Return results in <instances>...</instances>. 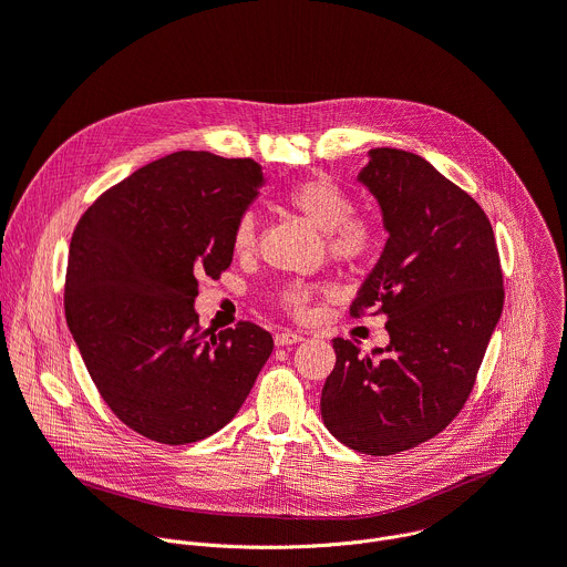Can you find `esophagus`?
<instances>
[{"instance_id":"1","label":"esophagus","mask_w":567,"mask_h":567,"mask_svg":"<svg viewBox=\"0 0 567 567\" xmlns=\"http://www.w3.org/2000/svg\"><path fill=\"white\" fill-rule=\"evenodd\" d=\"M274 341H276V346H278V348H287V346H296V343H300V341H302V337H300V334H296V332L285 330V332H278V334L274 337Z\"/></svg>"}]
</instances>
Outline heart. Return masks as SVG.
Listing matches in <instances>:
<instances>
[{"label":"heart","mask_w":567,"mask_h":567,"mask_svg":"<svg viewBox=\"0 0 567 567\" xmlns=\"http://www.w3.org/2000/svg\"><path fill=\"white\" fill-rule=\"evenodd\" d=\"M285 204L300 213L320 233H326L328 251L339 262H363L379 247V224L374 217L352 213V197L343 186L328 177H311L293 184L285 193ZM258 224L251 213H245L230 233V245L237 256H249L256 247ZM313 287L289 282L278 289V302L293 316H302Z\"/></svg>","instance_id":"heart-1"}]
</instances>
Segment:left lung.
Returning <instances> with one entry per match:
<instances>
[{
	"mask_svg": "<svg viewBox=\"0 0 567 567\" xmlns=\"http://www.w3.org/2000/svg\"><path fill=\"white\" fill-rule=\"evenodd\" d=\"M388 233L350 311L385 313L390 343L334 339L320 415L346 446L392 455L442 433L468 399L505 291L494 228L420 154L374 147L357 175Z\"/></svg>",
	"mask_w": 567,
	"mask_h": 567,
	"instance_id": "8db88e82",
	"label": "left lung"
}]
</instances>
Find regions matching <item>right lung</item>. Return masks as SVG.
Here are the masks:
<instances>
[{"label":"right lung","instance_id":"right-lung-1","mask_svg":"<svg viewBox=\"0 0 567 567\" xmlns=\"http://www.w3.org/2000/svg\"><path fill=\"white\" fill-rule=\"evenodd\" d=\"M265 186L251 158L184 150L130 175L78 221L64 313L114 415L161 444L224 429L249 396L274 339L254 322L199 328V278L233 262L230 233Z\"/></svg>","mask_w":567,"mask_h":567}]
</instances>
